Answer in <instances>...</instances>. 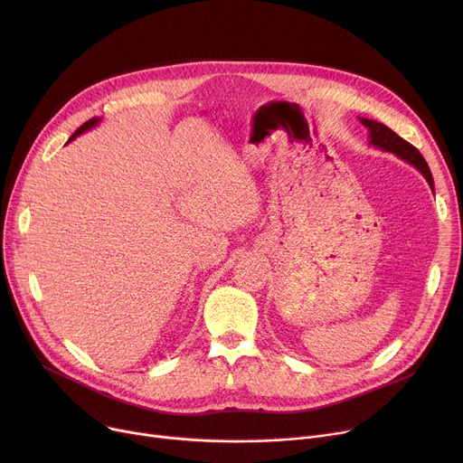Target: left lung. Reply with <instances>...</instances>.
Wrapping results in <instances>:
<instances>
[{
    "mask_svg": "<svg viewBox=\"0 0 463 463\" xmlns=\"http://www.w3.org/2000/svg\"><path fill=\"white\" fill-rule=\"evenodd\" d=\"M362 126L368 129L370 133V144L375 146V148L383 150V152H391L394 156H398L400 159L407 161L409 165L415 166L419 173L426 178L428 185L433 189V178L430 173V166L426 163V159L422 157V154L415 148V146L409 144L407 140H403L402 137H398L391 128H386L381 121L375 119H368V118H360Z\"/></svg>",
    "mask_w": 463,
    "mask_h": 463,
    "instance_id": "8db88e82",
    "label": "left lung"
}]
</instances>
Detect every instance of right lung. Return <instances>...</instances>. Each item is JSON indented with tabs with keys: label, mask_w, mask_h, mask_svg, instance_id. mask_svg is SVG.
<instances>
[{
	"label": "right lung",
	"mask_w": 463,
	"mask_h": 463,
	"mask_svg": "<svg viewBox=\"0 0 463 463\" xmlns=\"http://www.w3.org/2000/svg\"><path fill=\"white\" fill-rule=\"evenodd\" d=\"M99 121H101V118H91V119H88V121H86V124H82V126H80V128H79V129H77V131H75V133H72V135H71V138H69V142H71V140H75V138H77V137H79V135H82V133H84V131H88V129H91V128H95V126H97V124H99Z\"/></svg>",
	"instance_id": "add662e5"
}]
</instances>
